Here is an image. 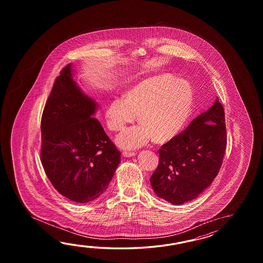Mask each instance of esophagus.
<instances>
[{"instance_id": "esophagus-1", "label": "esophagus", "mask_w": 263, "mask_h": 263, "mask_svg": "<svg viewBox=\"0 0 263 263\" xmlns=\"http://www.w3.org/2000/svg\"><path fill=\"white\" fill-rule=\"evenodd\" d=\"M136 155V153H134V152H123V156L126 157V158H130V157H134Z\"/></svg>"}]
</instances>
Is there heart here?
Segmentation results:
<instances>
[{"instance_id": "b5f03b06", "label": "heart", "mask_w": 263, "mask_h": 263, "mask_svg": "<svg viewBox=\"0 0 263 263\" xmlns=\"http://www.w3.org/2000/svg\"><path fill=\"white\" fill-rule=\"evenodd\" d=\"M194 89L184 79L162 74L140 80L125 92L124 99H115L107 105L104 117L112 132L123 129L137 115L140 125L118 135L116 142L123 149H135L151 137L165 143L177 137L190 118Z\"/></svg>"}]
</instances>
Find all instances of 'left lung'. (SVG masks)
<instances>
[{"mask_svg":"<svg viewBox=\"0 0 263 263\" xmlns=\"http://www.w3.org/2000/svg\"><path fill=\"white\" fill-rule=\"evenodd\" d=\"M226 147L224 112L216 98L213 106L159 151V165L151 178L157 196L173 205L196 198L217 176Z\"/></svg>","mask_w":263,"mask_h":263,"instance_id":"1","label":"left lung"}]
</instances>
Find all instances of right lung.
I'll use <instances>...</instances> for the list:
<instances>
[{
    "mask_svg": "<svg viewBox=\"0 0 263 263\" xmlns=\"http://www.w3.org/2000/svg\"><path fill=\"white\" fill-rule=\"evenodd\" d=\"M72 64L56 78L41 119V162L62 196L87 203L108 188L120 152L94 118L99 104L73 79Z\"/></svg>",
    "mask_w": 263,
    "mask_h": 263,
    "instance_id": "obj_1",
    "label": "right lung"
}]
</instances>
